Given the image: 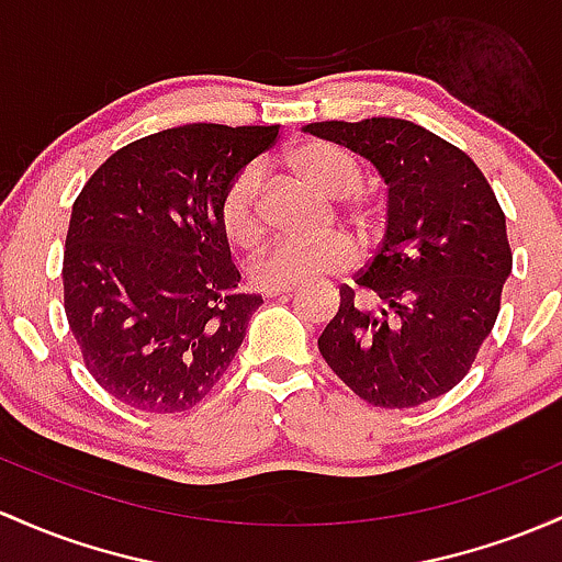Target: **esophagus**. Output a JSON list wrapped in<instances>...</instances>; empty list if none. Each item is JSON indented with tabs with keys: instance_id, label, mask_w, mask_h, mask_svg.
<instances>
[{
	"instance_id": "obj_1",
	"label": "esophagus",
	"mask_w": 562,
	"mask_h": 562,
	"mask_svg": "<svg viewBox=\"0 0 562 562\" xmlns=\"http://www.w3.org/2000/svg\"><path fill=\"white\" fill-rule=\"evenodd\" d=\"M293 288H295V285H282V288H267V291H263V295H267V299H274V295H285V293H293Z\"/></svg>"
}]
</instances>
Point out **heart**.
Returning <instances> with one entry per match:
<instances>
[{"instance_id": "1", "label": "heart", "mask_w": 562, "mask_h": 562, "mask_svg": "<svg viewBox=\"0 0 562 562\" xmlns=\"http://www.w3.org/2000/svg\"><path fill=\"white\" fill-rule=\"evenodd\" d=\"M288 165L306 183L338 196V211L344 218L360 237H371L379 211L371 196L360 191L362 168L355 154L333 140L310 138L288 151ZM215 218L226 243L239 250L256 248L263 234L261 170L256 165H248L232 178L215 207ZM351 261H355V248L344 234H325L317 239H277L250 263V277L267 291V288L295 285L312 277L341 271L351 267Z\"/></svg>"}]
</instances>
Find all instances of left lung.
<instances>
[{"mask_svg":"<svg viewBox=\"0 0 562 562\" xmlns=\"http://www.w3.org/2000/svg\"><path fill=\"white\" fill-rule=\"evenodd\" d=\"M371 159L390 187L379 250L317 338L330 371L375 408L451 392L488 338L512 271L507 221L470 154L394 116L312 122Z\"/></svg>","mask_w":562,"mask_h":562,"instance_id":"1","label":"left lung"}]
</instances>
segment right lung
Masks as SVG:
<instances>
[{
  "label": "right lung",
  "instance_id": "1",
  "mask_svg": "<svg viewBox=\"0 0 562 562\" xmlns=\"http://www.w3.org/2000/svg\"><path fill=\"white\" fill-rule=\"evenodd\" d=\"M271 125H183L116 149L71 207L64 310L85 368L144 413H181L232 366L261 295L239 271L215 207Z\"/></svg>",
  "mask_w": 562,
  "mask_h": 562
}]
</instances>
